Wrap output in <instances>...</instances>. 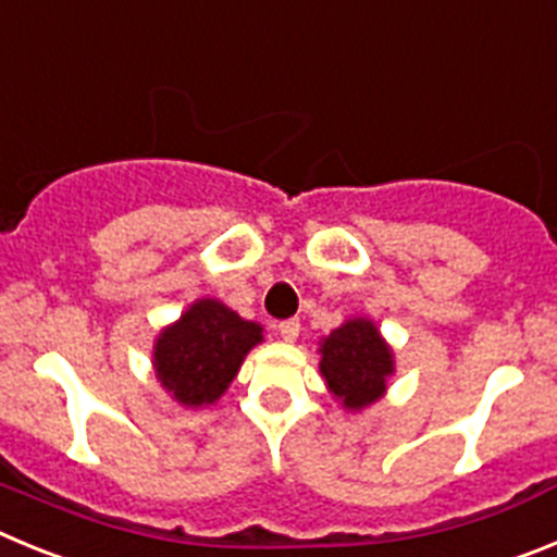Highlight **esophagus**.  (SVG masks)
I'll return each instance as SVG.
<instances>
[{"label": "esophagus", "mask_w": 557, "mask_h": 557, "mask_svg": "<svg viewBox=\"0 0 557 557\" xmlns=\"http://www.w3.org/2000/svg\"><path fill=\"white\" fill-rule=\"evenodd\" d=\"M299 330H302L299 319H285V322H277V333L283 341H297Z\"/></svg>", "instance_id": "esophagus-1"}]
</instances>
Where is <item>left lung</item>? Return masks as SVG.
<instances>
[{"label":"left lung","instance_id":"left-lung-1","mask_svg":"<svg viewBox=\"0 0 557 557\" xmlns=\"http://www.w3.org/2000/svg\"><path fill=\"white\" fill-rule=\"evenodd\" d=\"M322 374L344 408H366L385 391V377L394 372L391 349L372 322L355 319L341 324L322 344Z\"/></svg>","mask_w":557,"mask_h":557}]
</instances>
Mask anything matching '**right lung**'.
<instances>
[{
	"instance_id": "add662e5",
	"label": "right lung",
	"mask_w": 557,
	"mask_h": 557,
	"mask_svg": "<svg viewBox=\"0 0 557 557\" xmlns=\"http://www.w3.org/2000/svg\"><path fill=\"white\" fill-rule=\"evenodd\" d=\"M260 338L255 322H244L216 299H199L174 327L160 333L154 369L177 403L199 408L222 397Z\"/></svg>"
}]
</instances>
